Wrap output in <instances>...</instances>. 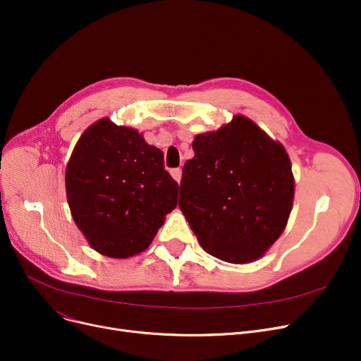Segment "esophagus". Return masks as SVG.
<instances>
[{"mask_svg": "<svg viewBox=\"0 0 361 361\" xmlns=\"http://www.w3.org/2000/svg\"><path fill=\"white\" fill-rule=\"evenodd\" d=\"M171 176H173V178H174L177 183H180V181H181V176H183V171H181V168H174V169H171Z\"/></svg>", "mask_w": 361, "mask_h": 361, "instance_id": "obj_1", "label": "esophagus"}]
</instances>
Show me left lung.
<instances>
[{"mask_svg": "<svg viewBox=\"0 0 361 361\" xmlns=\"http://www.w3.org/2000/svg\"><path fill=\"white\" fill-rule=\"evenodd\" d=\"M193 150L183 168L178 206L203 250L230 263L262 257L293 209L286 149L252 120L235 116L197 135Z\"/></svg>", "mask_w": 361, "mask_h": 361, "instance_id": "8db88e82", "label": "left lung"}]
</instances>
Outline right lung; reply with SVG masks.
<instances>
[{"mask_svg": "<svg viewBox=\"0 0 361 361\" xmlns=\"http://www.w3.org/2000/svg\"><path fill=\"white\" fill-rule=\"evenodd\" d=\"M66 192L73 219L92 249L126 259L149 247L177 206L178 184L165 171L162 152L137 130L102 118L75 145Z\"/></svg>", "mask_w": 361, "mask_h": 361, "instance_id": "right-lung-1", "label": "right lung"}]
</instances>
